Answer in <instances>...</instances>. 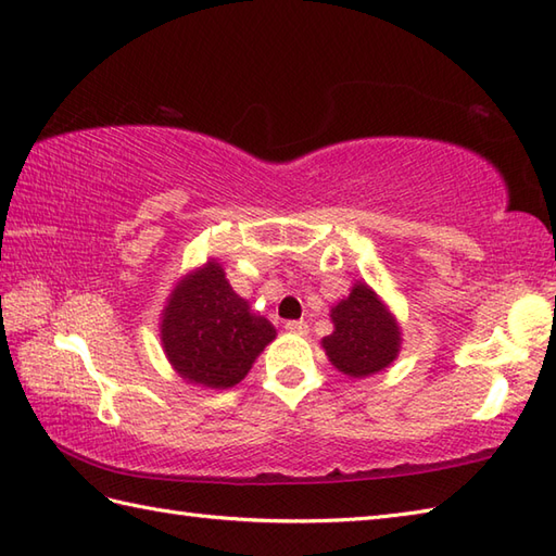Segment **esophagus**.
I'll list each match as a JSON object with an SVG mask.
<instances>
[{
    "label": "esophagus",
    "instance_id": "obj_1",
    "mask_svg": "<svg viewBox=\"0 0 556 556\" xmlns=\"http://www.w3.org/2000/svg\"><path fill=\"white\" fill-rule=\"evenodd\" d=\"M286 330L294 332V336H306V332H309V326H306L304 320H288Z\"/></svg>",
    "mask_w": 556,
    "mask_h": 556
}]
</instances>
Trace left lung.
<instances>
[{"instance_id": "left-lung-1", "label": "left lung", "mask_w": 556, "mask_h": 556, "mask_svg": "<svg viewBox=\"0 0 556 556\" xmlns=\"http://www.w3.org/2000/svg\"><path fill=\"white\" fill-rule=\"evenodd\" d=\"M336 330L324 338L326 354L342 374L364 378L382 371L400 352V328L376 292L359 282L330 312Z\"/></svg>"}]
</instances>
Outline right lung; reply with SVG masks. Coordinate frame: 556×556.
I'll list each match as a JSON object with an SVG mask.
<instances>
[{"mask_svg": "<svg viewBox=\"0 0 556 556\" xmlns=\"http://www.w3.org/2000/svg\"><path fill=\"white\" fill-rule=\"evenodd\" d=\"M274 338L276 328L250 312L214 262L180 280L162 324L164 350L176 371L214 390L240 382Z\"/></svg>", "mask_w": 556, "mask_h": 556, "instance_id": "right-lung-1", "label": "right lung"}]
</instances>
